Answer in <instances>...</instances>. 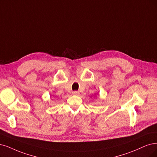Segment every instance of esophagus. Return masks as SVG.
<instances>
[{
	"label": "esophagus",
	"mask_w": 157,
	"mask_h": 157,
	"mask_svg": "<svg viewBox=\"0 0 157 157\" xmlns=\"http://www.w3.org/2000/svg\"><path fill=\"white\" fill-rule=\"evenodd\" d=\"M72 94L78 96L79 94V92L78 91H74V92H72Z\"/></svg>",
	"instance_id": "1"
}]
</instances>
